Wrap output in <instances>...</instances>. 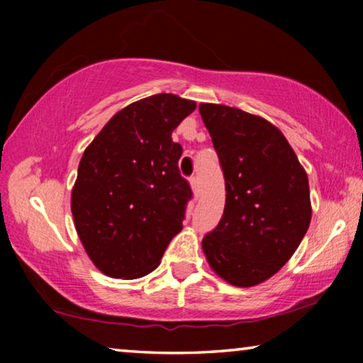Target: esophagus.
Here are the masks:
<instances>
[{"label": "esophagus", "mask_w": 363, "mask_h": 363, "mask_svg": "<svg viewBox=\"0 0 363 363\" xmlns=\"http://www.w3.org/2000/svg\"><path fill=\"white\" fill-rule=\"evenodd\" d=\"M189 182H190V187H192V192H194V196L195 199H199V179H196V177L194 176V177H190L189 179Z\"/></svg>", "instance_id": "34e87169"}]
</instances>
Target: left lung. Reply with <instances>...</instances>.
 Masks as SVG:
<instances>
[{
    "mask_svg": "<svg viewBox=\"0 0 363 363\" xmlns=\"http://www.w3.org/2000/svg\"><path fill=\"white\" fill-rule=\"evenodd\" d=\"M225 179V206L201 248L227 284L259 285L285 266L309 229V181L277 126L223 104H200Z\"/></svg>",
    "mask_w": 363,
    "mask_h": 363,
    "instance_id": "8db88e82",
    "label": "left lung"
}]
</instances>
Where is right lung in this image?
<instances>
[{"label":"right lung","instance_id":"1","mask_svg":"<svg viewBox=\"0 0 363 363\" xmlns=\"http://www.w3.org/2000/svg\"><path fill=\"white\" fill-rule=\"evenodd\" d=\"M195 108L176 94L145 97L116 112L86 147L70 206L86 255L107 277L150 274L181 232L192 190L171 134Z\"/></svg>","mask_w":363,"mask_h":363}]
</instances>
